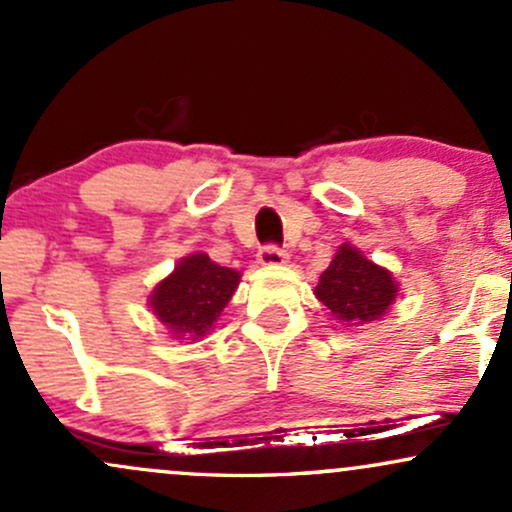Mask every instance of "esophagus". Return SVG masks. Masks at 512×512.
I'll return each mask as SVG.
<instances>
[{
    "label": "esophagus",
    "mask_w": 512,
    "mask_h": 512,
    "mask_svg": "<svg viewBox=\"0 0 512 512\" xmlns=\"http://www.w3.org/2000/svg\"><path fill=\"white\" fill-rule=\"evenodd\" d=\"M257 260H260L262 267H279V264L289 262V252L276 248V245H264Z\"/></svg>",
    "instance_id": "esophagus-1"
}]
</instances>
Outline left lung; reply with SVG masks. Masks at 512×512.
Masks as SVG:
<instances>
[{
	"label": "left lung",
	"mask_w": 512,
	"mask_h": 512,
	"mask_svg": "<svg viewBox=\"0 0 512 512\" xmlns=\"http://www.w3.org/2000/svg\"><path fill=\"white\" fill-rule=\"evenodd\" d=\"M399 284L392 272L370 262L361 250L342 245L315 286L317 301L346 327L380 320L395 303Z\"/></svg>",
	"instance_id": "left-lung-1"
}]
</instances>
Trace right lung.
I'll list each match as a JSON object with an SVG mask.
<instances>
[{"label": "right lung", "instance_id": "1", "mask_svg": "<svg viewBox=\"0 0 512 512\" xmlns=\"http://www.w3.org/2000/svg\"><path fill=\"white\" fill-rule=\"evenodd\" d=\"M240 272L195 252L182 257L173 274L158 281L149 305L173 337H204L238 289Z\"/></svg>", "mask_w": 512, "mask_h": 512}]
</instances>
